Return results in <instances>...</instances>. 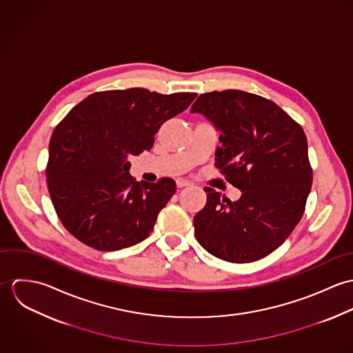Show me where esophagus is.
<instances>
[{
	"instance_id": "esophagus-1",
	"label": "esophagus",
	"mask_w": 353,
	"mask_h": 353,
	"mask_svg": "<svg viewBox=\"0 0 353 353\" xmlns=\"http://www.w3.org/2000/svg\"><path fill=\"white\" fill-rule=\"evenodd\" d=\"M192 182L189 179H185V178H178L176 179V186L181 189V188H186V186H190Z\"/></svg>"
}]
</instances>
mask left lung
<instances>
[{"mask_svg": "<svg viewBox=\"0 0 353 353\" xmlns=\"http://www.w3.org/2000/svg\"><path fill=\"white\" fill-rule=\"evenodd\" d=\"M190 112L220 132L214 165L242 192L238 201L205 188L194 216L199 243L235 263L266 256L281 246L302 219L312 185L307 139L276 103L238 90L202 94Z\"/></svg>", "mask_w": 353, "mask_h": 353, "instance_id": "8db88e82", "label": "left lung"}]
</instances>
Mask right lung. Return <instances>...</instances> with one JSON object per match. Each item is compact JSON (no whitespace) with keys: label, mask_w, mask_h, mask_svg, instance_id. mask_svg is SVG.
<instances>
[{"label":"right lung","mask_w":353,"mask_h":353,"mask_svg":"<svg viewBox=\"0 0 353 353\" xmlns=\"http://www.w3.org/2000/svg\"><path fill=\"white\" fill-rule=\"evenodd\" d=\"M196 97L145 88L95 92L59 122L49 145L48 188L61 223L76 239L115 252L150 236L176 183L136 182L128 157L150 151L160 126Z\"/></svg>","instance_id":"right-lung-1"}]
</instances>
